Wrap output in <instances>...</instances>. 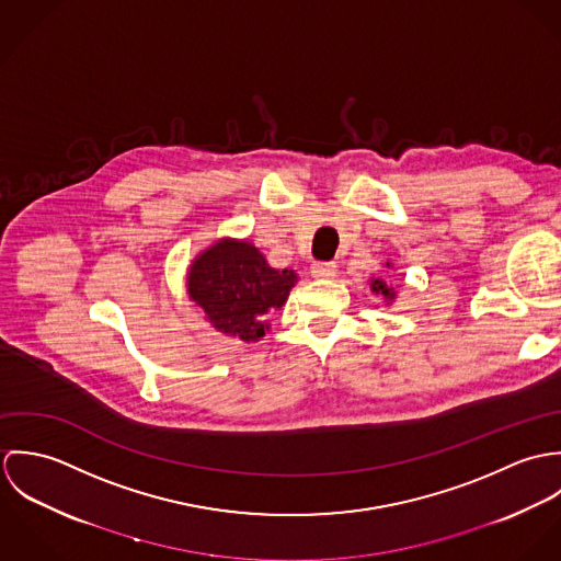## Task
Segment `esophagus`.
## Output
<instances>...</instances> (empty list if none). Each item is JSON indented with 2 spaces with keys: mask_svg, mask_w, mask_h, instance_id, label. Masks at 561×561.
<instances>
[{
  "mask_svg": "<svg viewBox=\"0 0 561 561\" xmlns=\"http://www.w3.org/2000/svg\"><path fill=\"white\" fill-rule=\"evenodd\" d=\"M311 274H313L316 278H321V280L334 278V276H336V263H332V261H318V263H313Z\"/></svg>",
  "mask_w": 561,
  "mask_h": 561,
  "instance_id": "1",
  "label": "esophagus"
}]
</instances>
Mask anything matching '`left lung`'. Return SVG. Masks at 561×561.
I'll return each instance as SVG.
<instances>
[{"mask_svg":"<svg viewBox=\"0 0 561 561\" xmlns=\"http://www.w3.org/2000/svg\"><path fill=\"white\" fill-rule=\"evenodd\" d=\"M387 267H391V263H387ZM371 291L376 296H382L387 302L396 300V289L391 285H387V280H382V278H371Z\"/></svg>","mask_w":561,"mask_h":561,"instance_id":"obj_1","label":"left lung"}]
</instances>
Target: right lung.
I'll use <instances>...</instances> for the list:
<instances>
[{
	"label": "right lung",
	"instance_id": "obj_1",
	"mask_svg": "<svg viewBox=\"0 0 561 561\" xmlns=\"http://www.w3.org/2000/svg\"><path fill=\"white\" fill-rule=\"evenodd\" d=\"M298 283L294 270H274L250 241H216L190 265L187 294L207 320L227 336L259 341L267 318L289 298Z\"/></svg>",
	"mask_w": 561,
	"mask_h": 561
}]
</instances>
